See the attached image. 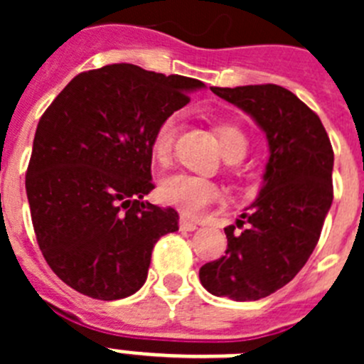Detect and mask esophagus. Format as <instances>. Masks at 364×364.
I'll list each match as a JSON object with an SVG mask.
<instances>
[{
    "label": "esophagus",
    "instance_id": "34e87169",
    "mask_svg": "<svg viewBox=\"0 0 364 364\" xmlns=\"http://www.w3.org/2000/svg\"><path fill=\"white\" fill-rule=\"evenodd\" d=\"M180 230H184V231H195L197 230V222H193V220H189L188 217H180Z\"/></svg>",
    "mask_w": 364,
    "mask_h": 364
}]
</instances>
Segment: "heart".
<instances>
[{
    "label": "heart",
    "mask_w": 364,
    "mask_h": 364,
    "mask_svg": "<svg viewBox=\"0 0 364 364\" xmlns=\"http://www.w3.org/2000/svg\"><path fill=\"white\" fill-rule=\"evenodd\" d=\"M182 114L173 112L162 124L156 127L151 140V154L153 160L160 166H166L171 160L173 146H175L176 134H178ZM218 142L224 159L228 162H239L247 153V136L240 127L228 122H220L215 125ZM159 197L164 204H169L182 211L188 217H198L202 211L217 202L222 197V191L217 184L200 176L188 175V173H175L160 182Z\"/></svg>",
    "instance_id": "b5f03b06"
}]
</instances>
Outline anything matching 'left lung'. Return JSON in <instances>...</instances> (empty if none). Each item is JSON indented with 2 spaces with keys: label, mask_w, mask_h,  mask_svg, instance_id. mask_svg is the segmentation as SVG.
I'll use <instances>...</instances> for the list:
<instances>
[{
  "label": "left lung",
  "mask_w": 364,
  "mask_h": 364,
  "mask_svg": "<svg viewBox=\"0 0 364 364\" xmlns=\"http://www.w3.org/2000/svg\"><path fill=\"white\" fill-rule=\"evenodd\" d=\"M211 91L259 124L269 159L257 200L237 226L224 228L226 255L202 266L198 277L217 297L259 301L288 284L317 246L333 200V149L319 117L284 87Z\"/></svg>",
  "instance_id": "1"
}]
</instances>
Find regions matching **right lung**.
Here are the masks:
<instances>
[{"mask_svg": "<svg viewBox=\"0 0 364 364\" xmlns=\"http://www.w3.org/2000/svg\"><path fill=\"white\" fill-rule=\"evenodd\" d=\"M204 83L112 63L74 76L40 118L25 176L38 246L67 286L117 301L144 286L173 208L144 202L151 140Z\"/></svg>", "mask_w": 364, "mask_h": 364, "instance_id": "right-lung-1", "label": "right lung"}]
</instances>
